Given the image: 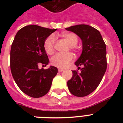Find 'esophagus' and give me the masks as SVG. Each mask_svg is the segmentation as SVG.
Here are the masks:
<instances>
[{"mask_svg": "<svg viewBox=\"0 0 123 123\" xmlns=\"http://www.w3.org/2000/svg\"><path fill=\"white\" fill-rule=\"evenodd\" d=\"M58 71H59V72H63V71H64V69H61V68H58Z\"/></svg>", "mask_w": 123, "mask_h": 123, "instance_id": "1", "label": "esophagus"}]
</instances>
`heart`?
Returning <instances> with one entry per match:
<instances>
[{"label":"heart","mask_w":123,"mask_h":123,"mask_svg":"<svg viewBox=\"0 0 123 123\" xmlns=\"http://www.w3.org/2000/svg\"><path fill=\"white\" fill-rule=\"evenodd\" d=\"M62 36L70 45V47L72 49H75L78 42V38L77 36L74 33L68 32L64 33ZM55 42V36L52 34L49 36L45 40L44 43V47L45 52L49 55L54 52V45ZM73 60V56L71 54H57L51 58V63L52 65L59 68H65L68 67Z\"/></svg>","instance_id":"1"}]
</instances>
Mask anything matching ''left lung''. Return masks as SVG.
<instances>
[{"label":"left lung","mask_w":123,"mask_h":123,"mask_svg":"<svg viewBox=\"0 0 123 123\" xmlns=\"http://www.w3.org/2000/svg\"><path fill=\"white\" fill-rule=\"evenodd\" d=\"M65 29L78 36L82 44L81 56L74 63L81 72L72 71V78L67 82L68 89L75 96L85 97L96 89L106 71V45L99 31L89 25H75Z\"/></svg>","instance_id":"1"}]
</instances>
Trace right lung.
I'll return each instance as SVG.
<instances>
[{
    "label": "right lung",
    "mask_w": 123,
    "mask_h": 123,
    "mask_svg": "<svg viewBox=\"0 0 123 123\" xmlns=\"http://www.w3.org/2000/svg\"><path fill=\"white\" fill-rule=\"evenodd\" d=\"M57 29L28 25L17 32L10 50V69L15 82L21 91L33 98H39L49 91L57 68L39 69L41 63L48 65L44 47L45 40Z\"/></svg>",
    "instance_id": "right-lung-1"
}]
</instances>
